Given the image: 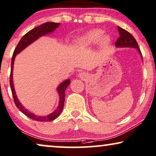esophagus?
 Returning <instances> with one entry per match:
<instances>
[{
  "mask_svg": "<svg viewBox=\"0 0 156 156\" xmlns=\"http://www.w3.org/2000/svg\"><path fill=\"white\" fill-rule=\"evenodd\" d=\"M85 76H86V73L83 72L79 73H78V77H80V78H84Z\"/></svg>",
  "mask_w": 156,
  "mask_h": 156,
  "instance_id": "34e87169",
  "label": "esophagus"
}]
</instances>
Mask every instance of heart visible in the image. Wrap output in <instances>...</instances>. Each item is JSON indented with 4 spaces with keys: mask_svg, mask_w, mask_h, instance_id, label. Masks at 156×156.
I'll return each instance as SVG.
<instances>
[{
    "mask_svg": "<svg viewBox=\"0 0 156 156\" xmlns=\"http://www.w3.org/2000/svg\"><path fill=\"white\" fill-rule=\"evenodd\" d=\"M98 43L101 48H105L111 43L108 35L103 34L101 29H92L88 30L76 40V44L80 48H88Z\"/></svg>",
    "mask_w": 156,
    "mask_h": 156,
    "instance_id": "heart-1",
    "label": "heart"
}]
</instances>
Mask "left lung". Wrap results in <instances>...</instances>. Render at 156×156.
Masks as SVG:
<instances>
[{
    "mask_svg": "<svg viewBox=\"0 0 156 156\" xmlns=\"http://www.w3.org/2000/svg\"><path fill=\"white\" fill-rule=\"evenodd\" d=\"M118 30L119 31L120 37L118 38L117 41L115 42L116 48H133L138 50L139 53H140L141 58H142V54L139 49L138 45L137 43V41L133 36L127 30H124L120 27L118 26Z\"/></svg>",
    "mask_w": 156,
    "mask_h": 156,
    "instance_id": "left-lung-1",
    "label": "left lung"
}]
</instances>
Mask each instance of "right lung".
<instances>
[{"label":"right lung","instance_id":"right-lung-1","mask_svg":"<svg viewBox=\"0 0 156 156\" xmlns=\"http://www.w3.org/2000/svg\"><path fill=\"white\" fill-rule=\"evenodd\" d=\"M61 23H53V22H48L45 23H43L41 26H39L36 28L32 29V30L28 31L26 35L23 36V38L20 39L19 43H18L17 46H16L15 51L13 52V57H12L11 61V70H10V88H11L12 94H13V97L14 99V102L15 104L18 109L24 113L26 116L28 118H31V119L37 120V121L41 122H45V121H51V120H55V118L59 116L60 114L63 111V106H64V101H65V95H66V89L67 87L69 86L70 80L67 79L65 80L64 81L61 83V84L58 86L57 91L59 95V103L58 105L57 108L55 110L51 113H50L48 115H35L34 113H31L30 111L27 110L23 105L21 104L18 100L17 95H16L15 88H14L13 86V66H14V61H15L16 55L20 53V52L33 43L34 41L38 40L39 38L42 36H45L46 35L51 34L57 28H58Z\"/></svg>","mask_w":156,"mask_h":156}]
</instances>
